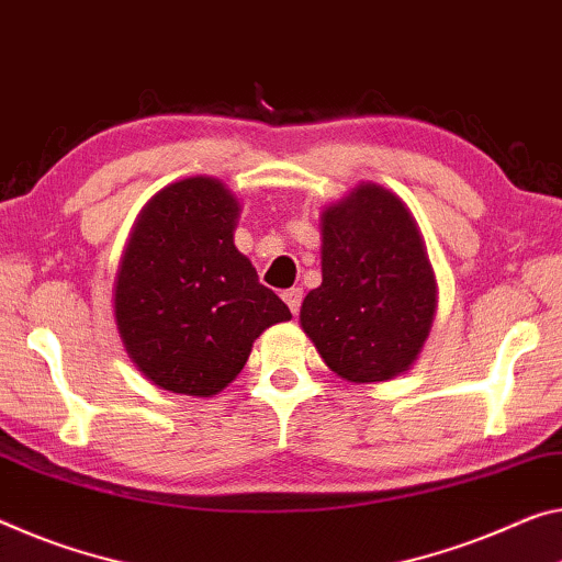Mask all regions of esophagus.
Wrapping results in <instances>:
<instances>
[{
    "instance_id": "34e87169",
    "label": "esophagus",
    "mask_w": 562,
    "mask_h": 562,
    "mask_svg": "<svg viewBox=\"0 0 562 562\" xmlns=\"http://www.w3.org/2000/svg\"><path fill=\"white\" fill-rule=\"evenodd\" d=\"M301 299H304V291H301V289H286V291H283V301H286V306L291 308V314H299Z\"/></svg>"
}]
</instances>
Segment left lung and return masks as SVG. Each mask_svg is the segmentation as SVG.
Wrapping results in <instances>:
<instances>
[{
	"label": "left lung",
	"mask_w": 562,
	"mask_h": 562,
	"mask_svg": "<svg viewBox=\"0 0 562 562\" xmlns=\"http://www.w3.org/2000/svg\"><path fill=\"white\" fill-rule=\"evenodd\" d=\"M437 311L425 238L400 198L361 183L322 213V286L301 329L334 374L384 382L419 357Z\"/></svg>",
	"instance_id": "obj_1"
}]
</instances>
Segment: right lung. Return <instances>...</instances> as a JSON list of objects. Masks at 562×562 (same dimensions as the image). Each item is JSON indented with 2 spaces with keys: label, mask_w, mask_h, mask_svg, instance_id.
I'll use <instances>...</instances> for the list:
<instances>
[{
  "label": "right lung",
  "mask_w": 562,
  "mask_h": 562,
  "mask_svg": "<svg viewBox=\"0 0 562 562\" xmlns=\"http://www.w3.org/2000/svg\"><path fill=\"white\" fill-rule=\"evenodd\" d=\"M238 211L221 180L195 176L162 188L137 215L115 322L127 357L160 390L218 394L263 329L291 318L233 244Z\"/></svg>",
  "instance_id": "right-lung-1"
}]
</instances>
